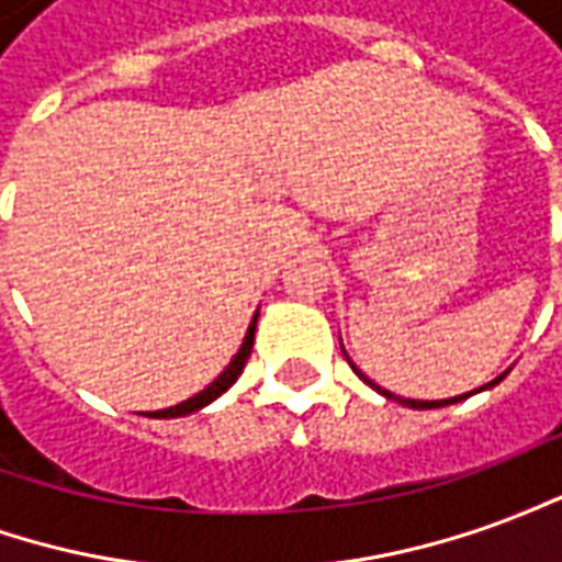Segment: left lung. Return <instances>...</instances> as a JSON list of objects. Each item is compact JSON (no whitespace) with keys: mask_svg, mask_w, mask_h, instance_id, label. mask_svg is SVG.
Here are the masks:
<instances>
[{"mask_svg":"<svg viewBox=\"0 0 562 562\" xmlns=\"http://www.w3.org/2000/svg\"><path fill=\"white\" fill-rule=\"evenodd\" d=\"M349 364H352V361H349ZM352 370H355V373H358V379H364L367 385H370V389H373V391H379V394H382V397H389V401L403 403V406H409V409H439V406H451V403L467 401V397H472V394H479V391H484V389H494L496 382H503V379H506V373H503V376H496L494 382H487V385H482V389H479V391H470V394H460V397H448V401H409V397H397V394H391V391L379 389L376 382H373V379H367L364 373H361V370H358V367H355V364H352Z\"/></svg>","mask_w":562,"mask_h":562,"instance_id":"left-lung-1","label":"left lung"}]
</instances>
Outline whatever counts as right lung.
<instances>
[{"label": "right lung", "mask_w": 562, "mask_h": 562, "mask_svg": "<svg viewBox=\"0 0 562 562\" xmlns=\"http://www.w3.org/2000/svg\"><path fill=\"white\" fill-rule=\"evenodd\" d=\"M256 325H258V313L252 316V322H249V328H246V337H244V342H240L237 355H234L232 361H228V367L222 370L220 376L210 382L207 389L198 391L195 397H189V401L177 403V406H171V409L147 413L149 418H180V415H192V413H198V409H204V406L216 401V397H222V394H225V391L232 389L234 382H237V376L244 373L246 358H249V352H252V342H256Z\"/></svg>", "instance_id": "obj_1"}]
</instances>
